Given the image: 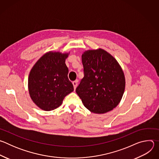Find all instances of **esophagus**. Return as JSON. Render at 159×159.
<instances>
[{
	"instance_id": "obj_1",
	"label": "esophagus",
	"mask_w": 159,
	"mask_h": 159,
	"mask_svg": "<svg viewBox=\"0 0 159 159\" xmlns=\"http://www.w3.org/2000/svg\"><path fill=\"white\" fill-rule=\"evenodd\" d=\"M77 82H78V80H75V81H74V82H72L74 89H75V88H76L77 86Z\"/></svg>"
}]
</instances>
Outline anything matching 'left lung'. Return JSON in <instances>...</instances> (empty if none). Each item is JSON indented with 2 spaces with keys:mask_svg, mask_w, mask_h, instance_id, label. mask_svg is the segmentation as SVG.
<instances>
[{
  "mask_svg": "<svg viewBox=\"0 0 159 159\" xmlns=\"http://www.w3.org/2000/svg\"><path fill=\"white\" fill-rule=\"evenodd\" d=\"M84 77L76 93L90 112L103 114L120 103L125 88V77L117 60L99 48L82 55Z\"/></svg>",
  "mask_w": 159,
  "mask_h": 159,
  "instance_id": "8db88e82",
  "label": "left lung"
}]
</instances>
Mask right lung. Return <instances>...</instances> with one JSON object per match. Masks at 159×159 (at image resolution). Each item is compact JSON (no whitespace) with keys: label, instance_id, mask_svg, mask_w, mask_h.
<instances>
[{"label":"right lung","instance_id":"add662e5","mask_svg":"<svg viewBox=\"0 0 159 159\" xmlns=\"http://www.w3.org/2000/svg\"><path fill=\"white\" fill-rule=\"evenodd\" d=\"M69 53L49 52L34 64L28 78V90L34 104L44 111L59 107L65 97L74 91L68 78L65 60Z\"/></svg>","mask_w":159,"mask_h":159}]
</instances>
